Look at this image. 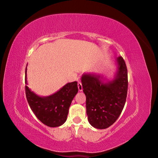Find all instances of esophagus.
Segmentation results:
<instances>
[{
    "label": "esophagus",
    "mask_w": 158,
    "mask_h": 158,
    "mask_svg": "<svg viewBox=\"0 0 158 158\" xmlns=\"http://www.w3.org/2000/svg\"><path fill=\"white\" fill-rule=\"evenodd\" d=\"M78 90L80 91V92L82 91V89H83L82 85V83H81L80 82H78Z\"/></svg>",
    "instance_id": "34e87169"
}]
</instances>
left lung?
Segmentation results:
<instances>
[{"instance_id":"obj_1","label":"left lung","mask_w":158,"mask_h":158,"mask_svg":"<svg viewBox=\"0 0 158 158\" xmlns=\"http://www.w3.org/2000/svg\"><path fill=\"white\" fill-rule=\"evenodd\" d=\"M117 71L113 80L104 82L101 76L84 74L83 92L86 97V113L89 124L105 129L117 121L126 102L128 73L122 56L117 58Z\"/></svg>"}]
</instances>
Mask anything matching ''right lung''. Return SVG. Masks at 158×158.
I'll use <instances>...</instances> for the list:
<instances>
[{"mask_svg": "<svg viewBox=\"0 0 158 158\" xmlns=\"http://www.w3.org/2000/svg\"><path fill=\"white\" fill-rule=\"evenodd\" d=\"M25 84L28 104L37 118L49 127H57L64 124L67 118L71 102L78 93L77 82L66 84L58 92L49 96L41 97L27 87L26 67Z\"/></svg>", "mask_w": 158, "mask_h": 158, "instance_id": "obj_1", "label": "right lung"}]
</instances>
